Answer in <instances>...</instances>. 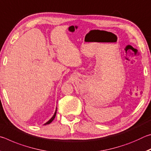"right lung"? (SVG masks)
<instances>
[{"instance_id": "right-lung-1", "label": "right lung", "mask_w": 151, "mask_h": 151, "mask_svg": "<svg viewBox=\"0 0 151 151\" xmlns=\"http://www.w3.org/2000/svg\"><path fill=\"white\" fill-rule=\"evenodd\" d=\"M56 114H57V108H56V111H55V114H54V115H53L52 116V118H51L50 120H49V121H48V122H46V123L45 124V125H47V124H50V122H52V121H53V120H54L55 119V116H56Z\"/></svg>"}]
</instances>
